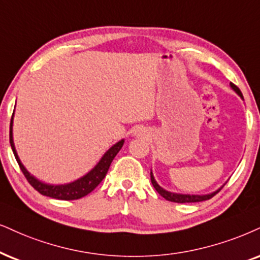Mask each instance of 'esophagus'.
I'll return each mask as SVG.
<instances>
[{
  "label": "esophagus",
  "mask_w": 260,
  "mask_h": 260,
  "mask_svg": "<svg viewBox=\"0 0 260 260\" xmlns=\"http://www.w3.org/2000/svg\"><path fill=\"white\" fill-rule=\"evenodd\" d=\"M141 135V133H137V136H140Z\"/></svg>",
  "instance_id": "obj_1"
}]
</instances>
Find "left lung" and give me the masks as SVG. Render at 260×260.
<instances>
[{"mask_svg": "<svg viewBox=\"0 0 260 260\" xmlns=\"http://www.w3.org/2000/svg\"><path fill=\"white\" fill-rule=\"evenodd\" d=\"M230 86H232V89L234 91L238 94L240 98L242 99L243 100V96H242V92L240 89L236 86L235 84H233V83H230ZM150 181H152V184L153 187L155 188V190L158 191V193L161 195L162 198L166 199V200L169 201H172V203H178V204H184V203H199V201H205V200H208V199H211L212 197H214L218 191L220 190V189L223 188V185L220 187L219 189H217L216 191H212V193L210 194H204V195H194V194H178V193H172V191H168L165 190L164 188H161L160 185L156 183L154 176H153V172L152 170H150Z\"/></svg>", "mask_w": 260, "mask_h": 260, "instance_id": "obj_1", "label": "left lung"}]
</instances>
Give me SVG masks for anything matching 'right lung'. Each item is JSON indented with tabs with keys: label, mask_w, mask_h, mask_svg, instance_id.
I'll return each instance as SVG.
<instances>
[{
	"label": "right lung",
	"mask_w": 260,
	"mask_h": 260,
	"mask_svg": "<svg viewBox=\"0 0 260 260\" xmlns=\"http://www.w3.org/2000/svg\"><path fill=\"white\" fill-rule=\"evenodd\" d=\"M13 117L11 119V127H9V142H11V147L13 153H14L15 159H17L19 166H20L22 174L28 181L32 187H34L38 193L42 195H46V197L59 199V200H77V199H81L89 193H91L94 189L101 183L102 179L105 178L106 174H107L108 169H110L112 160L114 159V156L118 154V152L121 149V147L124 145V140H120L119 142H117L115 145L111 147L107 152L102 155L100 161L92 168L88 174L83 176V177L76 179V181L71 182V183L66 184H49L44 183V182L37 179L35 176H32L30 172L25 169V166L21 164L20 159H19L17 149H15L14 141H13Z\"/></svg>",
	"instance_id": "right-lung-1"
}]
</instances>
